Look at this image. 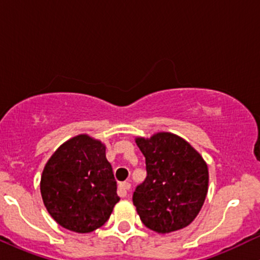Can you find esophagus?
I'll return each mask as SVG.
<instances>
[{
	"label": "esophagus",
	"instance_id": "esophagus-1",
	"mask_svg": "<svg viewBox=\"0 0 260 260\" xmlns=\"http://www.w3.org/2000/svg\"><path fill=\"white\" fill-rule=\"evenodd\" d=\"M129 188H131V184L128 183V182H121V183L118 184V189H117L118 196H120V197H127Z\"/></svg>",
	"mask_w": 260,
	"mask_h": 260
}]
</instances>
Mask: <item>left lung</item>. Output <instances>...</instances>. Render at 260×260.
<instances>
[{"label":"left lung","mask_w":260,"mask_h":260,"mask_svg":"<svg viewBox=\"0 0 260 260\" xmlns=\"http://www.w3.org/2000/svg\"><path fill=\"white\" fill-rule=\"evenodd\" d=\"M136 143L147 164V178L133 193L142 222L157 234L187 228L207 197V162L187 140L174 133L137 137Z\"/></svg>","instance_id":"obj_1"}]
</instances>
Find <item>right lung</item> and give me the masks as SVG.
Here are the masks:
<instances>
[{
	"label": "right lung",
	"instance_id": "add662e5",
	"mask_svg": "<svg viewBox=\"0 0 260 260\" xmlns=\"http://www.w3.org/2000/svg\"><path fill=\"white\" fill-rule=\"evenodd\" d=\"M40 192L62 228L78 234L101 228L120 201L105 144L79 134L59 145L45 165Z\"/></svg>",
	"mask_w": 260,
	"mask_h": 260
}]
</instances>
